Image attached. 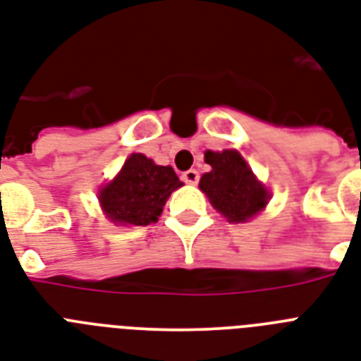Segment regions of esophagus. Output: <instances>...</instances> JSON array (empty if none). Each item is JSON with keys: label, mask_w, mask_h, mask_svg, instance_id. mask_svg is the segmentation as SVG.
Listing matches in <instances>:
<instances>
[{"label": "esophagus", "mask_w": 361, "mask_h": 361, "mask_svg": "<svg viewBox=\"0 0 361 361\" xmlns=\"http://www.w3.org/2000/svg\"><path fill=\"white\" fill-rule=\"evenodd\" d=\"M181 180L185 181L187 185H196V183H198V180H200V174H198L195 169H190V171H187L181 174Z\"/></svg>", "instance_id": "34e87169"}]
</instances>
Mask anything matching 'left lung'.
Segmentation results:
<instances>
[{"label":"left lung","instance_id":"1","mask_svg":"<svg viewBox=\"0 0 361 361\" xmlns=\"http://www.w3.org/2000/svg\"><path fill=\"white\" fill-rule=\"evenodd\" d=\"M206 163L211 171L200 178V189L228 221L245 222L265 207L269 192L235 150L206 152Z\"/></svg>","mask_w":361,"mask_h":361}]
</instances>
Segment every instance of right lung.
Masks as SVG:
<instances>
[{
	"label": "right lung",
	"instance_id": "add662e5",
	"mask_svg": "<svg viewBox=\"0 0 361 361\" xmlns=\"http://www.w3.org/2000/svg\"><path fill=\"white\" fill-rule=\"evenodd\" d=\"M181 185L172 166H159L146 155L133 154L120 174L99 190V202L113 222L146 226L157 221L166 198Z\"/></svg>",
	"mask_w": 361,
	"mask_h": 361
}]
</instances>
